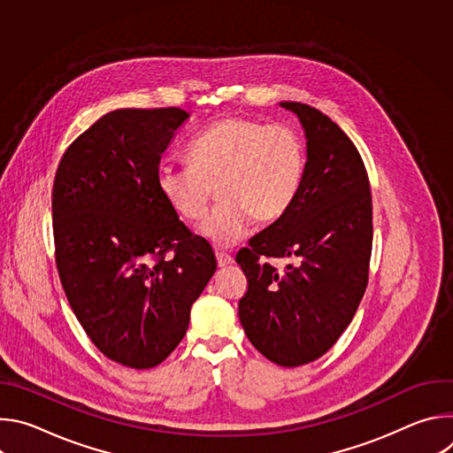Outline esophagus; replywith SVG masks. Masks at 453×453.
<instances>
[{
	"mask_svg": "<svg viewBox=\"0 0 453 453\" xmlns=\"http://www.w3.org/2000/svg\"><path fill=\"white\" fill-rule=\"evenodd\" d=\"M215 256H217V264H219V267H226V265H229V264H233V256L231 254H227L226 250H215Z\"/></svg>",
	"mask_w": 453,
	"mask_h": 453,
	"instance_id": "esophagus-1",
	"label": "esophagus"
}]
</instances>
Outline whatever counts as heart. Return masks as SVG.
Listing matches in <instances>:
<instances>
[{"mask_svg":"<svg viewBox=\"0 0 453 453\" xmlns=\"http://www.w3.org/2000/svg\"><path fill=\"white\" fill-rule=\"evenodd\" d=\"M188 166L157 170V189L184 222H201L213 201L220 204L203 227L217 245L238 242L256 224L280 220L296 203L303 175L304 149L288 125H267L245 116H227L193 138Z\"/></svg>","mask_w":453,"mask_h":453,"instance_id":"obj_1","label":"heart"}]
</instances>
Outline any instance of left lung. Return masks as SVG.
<instances>
[{"mask_svg": "<svg viewBox=\"0 0 453 453\" xmlns=\"http://www.w3.org/2000/svg\"><path fill=\"white\" fill-rule=\"evenodd\" d=\"M306 134V165L292 208L236 254L247 276L238 303L250 344L297 367L325 355L351 322L369 281L372 199L365 165L342 128L319 109L283 102ZM264 257H292L280 273Z\"/></svg>", "mask_w": 453, "mask_h": 453, "instance_id": "8db88e82", "label": "left lung"}]
</instances>
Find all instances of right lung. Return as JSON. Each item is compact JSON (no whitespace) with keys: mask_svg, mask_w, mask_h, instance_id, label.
Returning <instances> with one entry per match:
<instances>
[{"mask_svg":"<svg viewBox=\"0 0 453 453\" xmlns=\"http://www.w3.org/2000/svg\"><path fill=\"white\" fill-rule=\"evenodd\" d=\"M188 118L179 107L107 112L66 149L53 180L62 288L91 342L133 369L177 348L217 271L211 245L157 189L161 154Z\"/></svg>","mask_w":453,"mask_h":453,"instance_id":"1","label":"right lung"}]
</instances>
